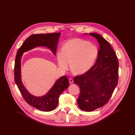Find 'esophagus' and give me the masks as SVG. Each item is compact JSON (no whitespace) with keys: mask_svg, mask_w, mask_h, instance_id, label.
Listing matches in <instances>:
<instances>
[{"mask_svg":"<svg viewBox=\"0 0 135 135\" xmlns=\"http://www.w3.org/2000/svg\"><path fill=\"white\" fill-rule=\"evenodd\" d=\"M69 83H70V84H72V83L74 82V81H73V79L69 78Z\"/></svg>","mask_w":135,"mask_h":135,"instance_id":"obj_1","label":"esophagus"}]
</instances>
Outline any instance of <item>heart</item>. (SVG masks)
I'll return each instance as SVG.
<instances>
[{"instance_id": "obj_1", "label": "heart", "mask_w": 135, "mask_h": 135, "mask_svg": "<svg viewBox=\"0 0 135 135\" xmlns=\"http://www.w3.org/2000/svg\"><path fill=\"white\" fill-rule=\"evenodd\" d=\"M97 54L95 46L87 41L74 38L64 44L62 51L57 52V61L64 70L69 68L71 62V70L77 74H82L92 67Z\"/></svg>"}]
</instances>
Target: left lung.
<instances>
[{"label":"left lung","mask_w":135,"mask_h":135,"mask_svg":"<svg viewBox=\"0 0 135 135\" xmlns=\"http://www.w3.org/2000/svg\"><path fill=\"white\" fill-rule=\"evenodd\" d=\"M89 35L99 44L97 61L88 71L74 79V83L80 89L78 105L86 112L99 108L108 102L118 85L119 77L118 59L109 43L98 33Z\"/></svg>","instance_id":"8db88e82"}]
</instances>
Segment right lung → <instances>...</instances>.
<instances>
[{
	"label": "right lung",
	"mask_w": 135,
	"mask_h": 135,
	"mask_svg": "<svg viewBox=\"0 0 135 135\" xmlns=\"http://www.w3.org/2000/svg\"><path fill=\"white\" fill-rule=\"evenodd\" d=\"M61 33L33 34L28 37L19 48L15 57L14 80L24 99L31 106L44 112L55 109L58 104L59 98L62 92L67 89L69 83L67 77L63 76L55 82L52 88L44 95L36 97L31 94L25 88L21 80V60L23 53L37 46H45L50 49L54 55L56 53L57 44Z\"/></svg>",
	"instance_id": "right-lung-1"
}]
</instances>
